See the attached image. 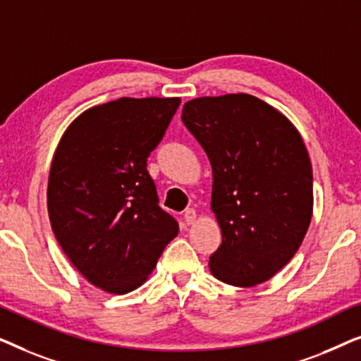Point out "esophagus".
I'll return each mask as SVG.
<instances>
[{
  "instance_id": "esophagus-1",
  "label": "esophagus",
  "mask_w": 361,
  "mask_h": 361,
  "mask_svg": "<svg viewBox=\"0 0 361 361\" xmlns=\"http://www.w3.org/2000/svg\"><path fill=\"white\" fill-rule=\"evenodd\" d=\"M195 219H197V214H195L194 209H187V210L184 212V220H185L187 225L194 224Z\"/></svg>"
}]
</instances>
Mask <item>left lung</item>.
<instances>
[{"label":"left lung","instance_id":"1","mask_svg":"<svg viewBox=\"0 0 361 361\" xmlns=\"http://www.w3.org/2000/svg\"><path fill=\"white\" fill-rule=\"evenodd\" d=\"M182 121L209 156L221 245L210 273L238 288L273 278L299 250L310 219L312 166L295 126L248 93L187 102Z\"/></svg>","mask_w":361,"mask_h":361}]
</instances>
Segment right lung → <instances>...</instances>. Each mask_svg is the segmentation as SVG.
I'll return each mask as SVG.
<instances>
[{
  "label": "right lung",
  "mask_w": 361,
  "mask_h": 361,
  "mask_svg": "<svg viewBox=\"0 0 361 361\" xmlns=\"http://www.w3.org/2000/svg\"><path fill=\"white\" fill-rule=\"evenodd\" d=\"M180 98H118L88 108L63 133L51 164L54 235L83 278L111 294L145 283L179 224L157 205L146 169Z\"/></svg>",
  "instance_id": "add662e5"
}]
</instances>
